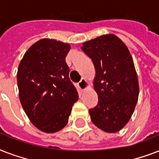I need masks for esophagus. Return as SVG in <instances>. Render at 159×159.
Listing matches in <instances>:
<instances>
[{
  "instance_id": "esophagus-1",
  "label": "esophagus",
  "mask_w": 159,
  "mask_h": 159,
  "mask_svg": "<svg viewBox=\"0 0 159 159\" xmlns=\"http://www.w3.org/2000/svg\"><path fill=\"white\" fill-rule=\"evenodd\" d=\"M78 87L81 91H85L89 87V83L86 79H82L78 82Z\"/></svg>"
}]
</instances>
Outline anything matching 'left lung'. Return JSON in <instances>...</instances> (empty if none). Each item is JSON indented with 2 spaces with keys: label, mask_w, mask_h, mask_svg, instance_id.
<instances>
[{
  "label": "left lung",
  "mask_w": 159,
  "mask_h": 159,
  "mask_svg": "<svg viewBox=\"0 0 159 159\" xmlns=\"http://www.w3.org/2000/svg\"><path fill=\"white\" fill-rule=\"evenodd\" d=\"M81 48L96 70L93 84L99 101L89 110L91 120L106 132H118L129 122L138 102V76L130 53L115 34L87 41Z\"/></svg>",
  "instance_id": "left-lung-1"
}]
</instances>
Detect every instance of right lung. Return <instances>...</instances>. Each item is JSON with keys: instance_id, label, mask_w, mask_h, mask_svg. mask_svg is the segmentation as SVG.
<instances>
[{"instance_id": "right-lung-1", "label": "right lung", "mask_w": 159, "mask_h": 159, "mask_svg": "<svg viewBox=\"0 0 159 159\" xmlns=\"http://www.w3.org/2000/svg\"><path fill=\"white\" fill-rule=\"evenodd\" d=\"M70 48L68 43L43 39L29 48L19 65L17 83L22 107L31 123L45 133L64 128L78 100L65 61Z\"/></svg>"}]
</instances>
